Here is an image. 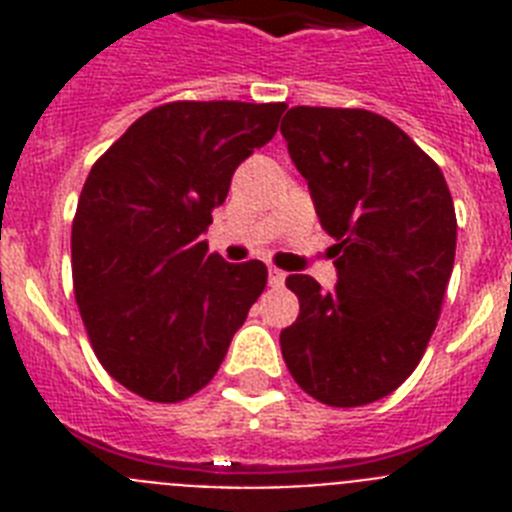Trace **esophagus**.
I'll return each instance as SVG.
<instances>
[{"label": "esophagus", "instance_id": "obj_1", "mask_svg": "<svg viewBox=\"0 0 512 512\" xmlns=\"http://www.w3.org/2000/svg\"><path fill=\"white\" fill-rule=\"evenodd\" d=\"M284 277H287V274H284L282 269H277V266H274V269H269V284H271V287H282Z\"/></svg>", "mask_w": 512, "mask_h": 512}]
</instances>
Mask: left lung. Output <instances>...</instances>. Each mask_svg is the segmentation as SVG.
Listing matches in <instances>:
<instances>
[{
    "instance_id": "1",
    "label": "left lung",
    "mask_w": 512,
    "mask_h": 512,
    "mask_svg": "<svg viewBox=\"0 0 512 512\" xmlns=\"http://www.w3.org/2000/svg\"><path fill=\"white\" fill-rule=\"evenodd\" d=\"M282 135L336 238L333 292L287 277L300 315L282 356L302 390L330 408L395 392L438 325L456 253V212L441 169L395 122L351 107H292Z\"/></svg>"
}]
</instances>
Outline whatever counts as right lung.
<instances>
[{
  "instance_id": "obj_1",
  "label": "right lung",
  "mask_w": 512,
  "mask_h": 512,
  "mask_svg": "<svg viewBox=\"0 0 512 512\" xmlns=\"http://www.w3.org/2000/svg\"><path fill=\"white\" fill-rule=\"evenodd\" d=\"M284 102H169L94 161L71 225L81 320L104 372L151 402H182L223 364L266 287L261 261L225 264L202 233Z\"/></svg>"
}]
</instances>
